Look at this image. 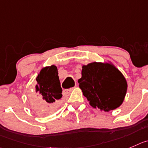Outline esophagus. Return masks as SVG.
Listing matches in <instances>:
<instances>
[{
    "label": "esophagus",
    "instance_id": "esophagus-1",
    "mask_svg": "<svg viewBox=\"0 0 148 148\" xmlns=\"http://www.w3.org/2000/svg\"><path fill=\"white\" fill-rule=\"evenodd\" d=\"M72 91H73V88H70V89L63 90V92H62L63 96H67V95H69V94H70V92H71Z\"/></svg>",
    "mask_w": 148,
    "mask_h": 148
}]
</instances>
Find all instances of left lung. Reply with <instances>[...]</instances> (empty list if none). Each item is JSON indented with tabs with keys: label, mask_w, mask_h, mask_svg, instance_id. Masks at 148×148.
<instances>
[{
	"label": "left lung",
	"mask_w": 148,
	"mask_h": 148,
	"mask_svg": "<svg viewBox=\"0 0 148 148\" xmlns=\"http://www.w3.org/2000/svg\"><path fill=\"white\" fill-rule=\"evenodd\" d=\"M79 87L94 108L109 112L119 108L127 92L128 84L123 73L111 62L82 65Z\"/></svg>",
	"instance_id": "1"
}]
</instances>
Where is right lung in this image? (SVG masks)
<instances>
[{"mask_svg":"<svg viewBox=\"0 0 148 148\" xmlns=\"http://www.w3.org/2000/svg\"><path fill=\"white\" fill-rule=\"evenodd\" d=\"M36 82L37 95L33 94L29 97L32 108L37 113H51L59 106L62 97L57 66L43 67L36 77Z\"/></svg>","mask_w":148,"mask_h":148,"instance_id":"1","label":"right lung"}]
</instances>
